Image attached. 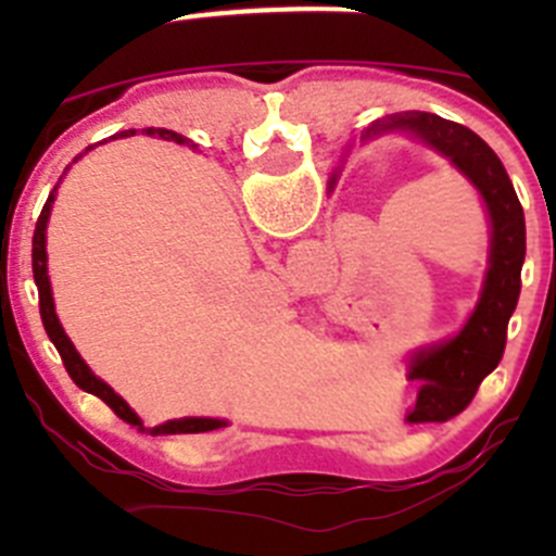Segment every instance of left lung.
<instances>
[{
    "mask_svg": "<svg viewBox=\"0 0 556 556\" xmlns=\"http://www.w3.org/2000/svg\"><path fill=\"white\" fill-rule=\"evenodd\" d=\"M381 132H409L451 161L481 194L490 217L488 275L473 314L456 337L440 345L420 348L409 358V381H417L412 424H443L473 401L484 376L498 367L507 345V323L518 306L520 267L527 258V223L501 159L470 127L443 119L437 113L406 111L376 119L362 141ZM339 172V169H337ZM337 172L328 189L337 184Z\"/></svg>",
    "mask_w": 556,
    "mask_h": 556,
    "instance_id": "8db88e82",
    "label": "left lung"
}]
</instances>
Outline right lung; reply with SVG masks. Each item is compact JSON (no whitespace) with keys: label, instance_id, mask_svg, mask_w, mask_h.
Returning <instances> with one entry per match:
<instances>
[{"label":"right lung","instance_id":"obj_1","mask_svg":"<svg viewBox=\"0 0 556 556\" xmlns=\"http://www.w3.org/2000/svg\"><path fill=\"white\" fill-rule=\"evenodd\" d=\"M119 136L125 139V136H132V130L119 132ZM147 136H159V139H164V141H175V144L194 147L189 139H186V136H180V132H175V130H164V127H147ZM88 150H91V147H88ZM77 159H80V155H77ZM55 191H58V186L52 189V194L47 198V203H43L41 217H38V223H36V233H33V275H36L38 306H41L43 328H47L49 339H52V345H55L58 353H61L63 367H66V372L72 376V381H75L80 390L102 397V401H105V404L111 406V409L116 412V415H119L125 424L136 426V429H141V431H150L152 437L155 434H200V431H214V429H223V426H228L225 420H217V417H180V420H166V424L144 429L141 417L136 415L130 406H127L125 397L116 395V392H113L111 387L102 381V378H97L94 372H91V367L83 362V356L75 351L72 339L66 337L61 320H58L55 301H52V287H49V275H47V223H49V211H52V203H55Z\"/></svg>","mask_w":556,"mask_h":556}]
</instances>
